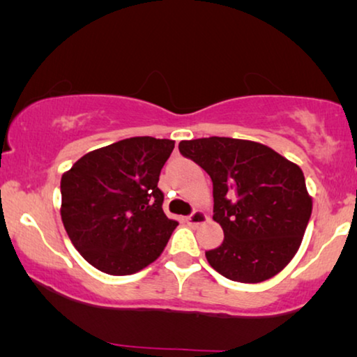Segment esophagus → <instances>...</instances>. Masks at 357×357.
<instances>
[{"instance_id":"34e87169","label":"esophagus","mask_w":357,"mask_h":357,"mask_svg":"<svg viewBox=\"0 0 357 357\" xmlns=\"http://www.w3.org/2000/svg\"><path fill=\"white\" fill-rule=\"evenodd\" d=\"M206 221H208L206 213L202 211V209H195V211L187 218V224H188V226H193V227L199 226V224H204Z\"/></svg>"}]
</instances>
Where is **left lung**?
Masks as SVG:
<instances>
[{
  "mask_svg": "<svg viewBox=\"0 0 357 357\" xmlns=\"http://www.w3.org/2000/svg\"><path fill=\"white\" fill-rule=\"evenodd\" d=\"M180 153L213 180L214 216L224 242L206 260L227 280L261 282L284 270L299 250L312 214L301 167L248 139L180 141Z\"/></svg>",
  "mask_w": 357,
  "mask_h": 357,
  "instance_id": "8db88e82",
  "label": "left lung"
}]
</instances>
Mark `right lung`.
<instances>
[{
	"label": "right lung",
	"instance_id": "obj_1",
	"mask_svg": "<svg viewBox=\"0 0 357 357\" xmlns=\"http://www.w3.org/2000/svg\"><path fill=\"white\" fill-rule=\"evenodd\" d=\"M175 141L136 136L82 155L61 177V221L87 263L112 276L158 260L177 221L165 216L160 170Z\"/></svg>",
	"mask_w": 357,
	"mask_h": 357
}]
</instances>
